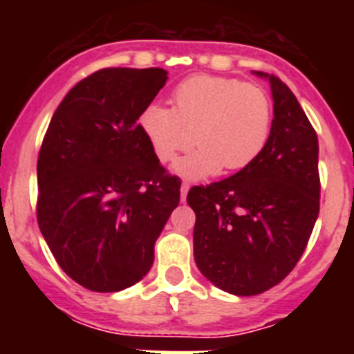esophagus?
Returning <instances> with one entry per match:
<instances>
[{
    "label": "esophagus",
    "instance_id": "esophagus-1",
    "mask_svg": "<svg viewBox=\"0 0 354 354\" xmlns=\"http://www.w3.org/2000/svg\"><path fill=\"white\" fill-rule=\"evenodd\" d=\"M187 192H189V184L187 183H183V186H180V200H186V195H187Z\"/></svg>",
    "mask_w": 354,
    "mask_h": 354
}]
</instances>
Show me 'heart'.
I'll return each instance as SVG.
<instances>
[{
    "label": "heart",
    "instance_id": "heart-1",
    "mask_svg": "<svg viewBox=\"0 0 354 354\" xmlns=\"http://www.w3.org/2000/svg\"><path fill=\"white\" fill-rule=\"evenodd\" d=\"M273 108L257 84L236 77L195 76L177 84L171 108L150 104L140 127L161 162H170L193 145L195 154L175 162V171L200 179L252 165L270 140Z\"/></svg>",
    "mask_w": 354,
    "mask_h": 354
}]
</instances>
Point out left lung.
I'll list each match as a JSON object with an SVG mask.
<instances>
[{"mask_svg":"<svg viewBox=\"0 0 354 354\" xmlns=\"http://www.w3.org/2000/svg\"><path fill=\"white\" fill-rule=\"evenodd\" d=\"M270 140L252 165L218 183L193 186L195 262L216 287L253 296L298 264L319 214V142L290 88L273 74Z\"/></svg>","mask_w":354,"mask_h":354,"instance_id":"left-lung-1","label":"left lung"}]
</instances>
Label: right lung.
I'll use <instances>...</instances> for the list:
<instances>
[{"instance_id":"add662e5","label":"right lung","mask_w":354,"mask_h":354,"mask_svg":"<svg viewBox=\"0 0 354 354\" xmlns=\"http://www.w3.org/2000/svg\"><path fill=\"white\" fill-rule=\"evenodd\" d=\"M159 67H111L71 88L37 161V221L53 257L93 292L140 282L179 205L180 179L159 165L138 124L167 83Z\"/></svg>"}]
</instances>
